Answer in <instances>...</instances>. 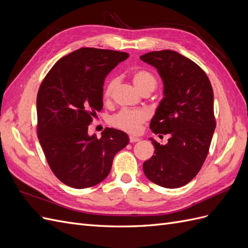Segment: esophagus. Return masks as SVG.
I'll return each mask as SVG.
<instances>
[{
  "mask_svg": "<svg viewBox=\"0 0 248 248\" xmlns=\"http://www.w3.org/2000/svg\"><path fill=\"white\" fill-rule=\"evenodd\" d=\"M140 140V139L139 138H137V137H129V141L130 142H137V141H139Z\"/></svg>",
  "mask_w": 248,
  "mask_h": 248,
  "instance_id": "34e87169",
  "label": "esophagus"
}]
</instances>
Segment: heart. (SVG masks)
<instances>
[{"label":"heart","mask_w":248,"mask_h":248,"mask_svg":"<svg viewBox=\"0 0 248 248\" xmlns=\"http://www.w3.org/2000/svg\"><path fill=\"white\" fill-rule=\"evenodd\" d=\"M132 81L134 86H136L140 92L145 91V90H151V91H153L157 85V79L154 77V74L146 69H140L134 71L132 74ZM116 84L117 78H111L108 80L103 91L104 99L108 100L110 98L112 90H114ZM147 119L148 114L144 109L123 108L118 111L114 116H111L109 122L112 126L116 127L118 129H121L129 133H137L140 128V125L144 123Z\"/></svg>","instance_id":"obj_1"}]
</instances>
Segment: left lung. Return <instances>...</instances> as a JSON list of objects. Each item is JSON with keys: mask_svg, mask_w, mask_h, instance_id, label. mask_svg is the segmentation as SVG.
<instances>
[{"mask_svg": "<svg viewBox=\"0 0 248 248\" xmlns=\"http://www.w3.org/2000/svg\"><path fill=\"white\" fill-rule=\"evenodd\" d=\"M140 59L155 67L164 87L150 129L170 134L167 145L150 139L154 155L142 169L153 183L178 188L198 175L208 155L216 127L213 89L205 71L177 51H151Z\"/></svg>", "mask_w": 248, "mask_h": 248, "instance_id": "1", "label": "left lung"}]
</instances>
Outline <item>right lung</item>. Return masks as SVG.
I'll return each instance as SVG.
<instances>
[{
  "instance_id": "obj_1",
  "label": "right lung",
  "mask_w": 248,
  "mask_h": 248,
  "mask_svg": "<svg viewBox=\"0 0 248 248\" xmlns=\"http://www.w3.org/2000/svg\"><path fill=\"white\" fill-rule=\"evenodd\" d=\"M129 55L82 47L61 58L42 80L37 94V134L55 176L73 188L95 186L106 179L115 155L128 136L108 128L100 139L88 126L103 107L108 74Z\"/></svg>"
}]
</instances>
